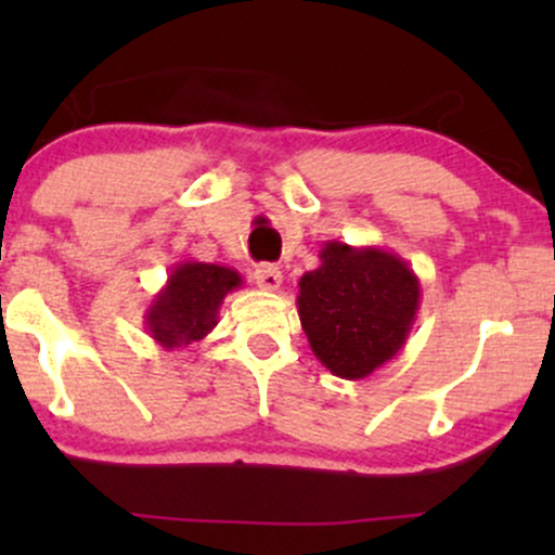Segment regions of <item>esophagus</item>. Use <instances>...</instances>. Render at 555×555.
Listing matches in <instances>:
<instances>
[{
  "mask_svg": "<svg viewBox=\"0 0 555 555\" xmlns=\"http://www.w3.org/2000/svg\"><path fill=\"white\" fill-rule=\"evenodd\" d=\"M253 279H256V284L260 289H269V292H276L279 286H282V271H279V266H271V263H260L256 273H253Z\"/></svg>",
  "mask_w": 555,
  "mask_h": 555,
  "instance_id": "obj_1",
  "label": "esophagus"
}]
</instances>
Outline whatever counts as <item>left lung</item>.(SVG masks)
<instances>
[{
  "mask_svg": "<svg viewBox=\"0 0 555 555\" xmlns=\"http://www.w3.org/2000/svg\"><path fill=\"white\" fill-rule=\"evenodd\" d=\"M299 279L297 313L321 365L367 378L404 347L420 310V279L397 253L328 240Z\"/></svg>",
  "mask_w": 555,
  "mask_h": 555,
  "instance_id": "left-lung-1",
  "label": "left lung"
}]
</instances>
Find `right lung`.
Instances as JSON below:
<instances>
[{
  "label": "right lung",
  "instance_id": "add662e5",
  "mask_svg": "<svg viewBox=\"0 0 555 555\" xmlns=\"http://www.w3.org/2000/svg\"><path fill=\"white\" fill-rule=\"evenodd\" d=\"M242 276L229 266L182 260L145 310V331L164 349L188 347L214 331L229 292L240 289Z\"/></svg>",
  "mask_w": 555,
  "mask_h": 555
}]
</instances>
